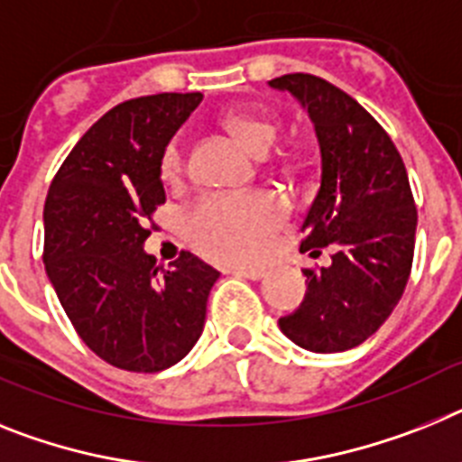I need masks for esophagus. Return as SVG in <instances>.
<instances>
[{"label":"esophagus","mask_w":462,"mask_h":462,"mask_svg":"<svg viewBox=\"0 0 462 462\" xmlns=\"http://www.w3.org/2000/svg\"><path fill=\"white\" fill-rule=\"evenodd\" d=\"M235 276H244V279H251V281H258L264 276V270H254V267H235L232 270Z\"/></svg>","instance_id":"34e87169"}]
</instances>
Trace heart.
I'll list each match as a JSON object with an SVG mask.
<instances>
[{"instance_id": "heart-1", "label": "heart", "mask_w": 462, "mask_h": 462, "mask_svg": "<svg viewBox=\"0 0 462 462\" xmlns=\"http://www.w3.org/2000/svg\"><path fill=\"white\" fill-rule=\"evenodd\" d=\"M223 127L251 153L263 155L276 139L272 118L244 111H230ZM160 176L164 183L181 181L183 153L171 142L160 158ZM286 218V207L270 192L248 195H211L186 216V236L190 246L204 258L218 263H254L270 248L272 236Z\"/></svg>"}]
</instances>
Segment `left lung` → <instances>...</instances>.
Returning a JSON list of instances; mask_svg holds the SVG:
<instances>
[{"instance_id": "obj_1", "label": "left lung", "mask_w": 462, "mask_h": 462, "mask_svg": "<svg viewBox=\"0 0 462 462\" xmlns=\"http://www.w3.org/2000/svg\"><path fill=\"white\" fill-rule=\"evenodd\" d=\"M270 88L302 104L320 148V188L300 251H332L328 267L304 270V300L279 328L307 351H348L383 326L407 286L416 236L407 170L386 130L332 83L286 74Z\"/></svg>"}]
</instances>
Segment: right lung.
Returning <instances> with one entry per match:
<instances>
[{
	"mask_svg": "<svg viewBox=\"0 0 462 462\" xmlns=\"http://www.w3.org/2000/svg\"><path fill=\"white\" fill-rule=\"evenodd\" d=\"M202 92L123 102L79 139L43 207V263L86 346L127 372H162L195 346L220 272L183 251L158 272L146 220L164 202L160 158Z\"/></svg>",
	"mask_w": 462,
	"mask_h": 462,
	"instance_id": "1",
	"label": "right lung"
}]
</instances>
